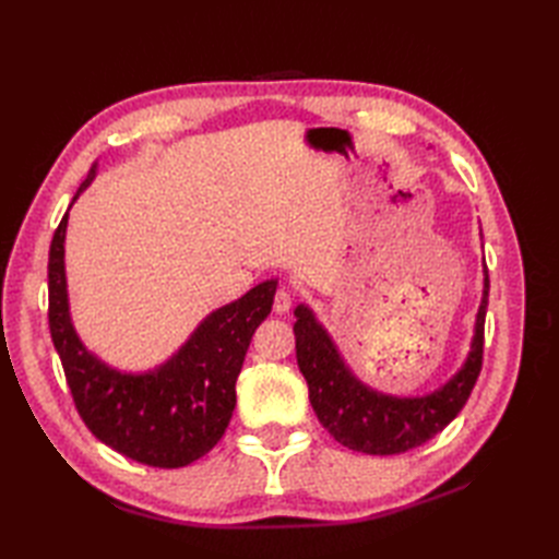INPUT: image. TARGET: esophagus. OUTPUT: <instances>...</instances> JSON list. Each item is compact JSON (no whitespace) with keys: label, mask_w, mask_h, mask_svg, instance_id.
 Wrapping results in <instances>:
<instances>
[{"label":"esophagus","mask_w":559,"mask_h":559,"mask_svg":"<svg viewBox=\"0 0 559 559\" xmlns=\"http://www.w3.org/2000/svg\"><path fill=\"white\" fill-rule=\"evenodd\" d=\"M294 302V292L289 289V286H280V289L275 292V300H273V310L277 314H286L292 308Z\"/></svg>","instance_id":"34e87169"}]
</instances>
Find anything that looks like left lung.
Masks as SVG:
<instances>
[{"label":"left lung","mask_w":559,"mask_h":559,"mask_svg":"<svg viewBox=\"0 0 559 559\" xmlns=\"http://www.w3.org/2000/svg\"><path fill=\"white\" fill-rule=\"evenodd\" d=\"M489 277L464 368L443 389L417 399H396L364 386L337 357L331 337L308 308H296V359L308 382L317 419L337 443L364 454H401L425 445L460 415L483 368Z\"/></svg>","instance_id":"left-lung-1"}]
</instances>
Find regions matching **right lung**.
I'll return each instance as SVG.
<instances>
[{
  "instance_id": "right-lung-1",
  "label": "right lung",
  "mask_w": 559,
  "mask_h": 559,
  "mask_svg": "<svg viewBox=\"0 0 559 559\" xmlns=\"http://www.w3.org/2000/svg\"><path fill=\"white\" fill-rule=\"evenodd\" d=\"M95 177V165L76 195ZM74 195V198H76ZM67 214L48 251V329L86 427L105 445L146 466L179 468L207 454L235 411V382L253 331L273 308L275 280L212 312L177 357L146 376L99 364L76 337L64 284Z\"/></svg>"
}]
</instances>
